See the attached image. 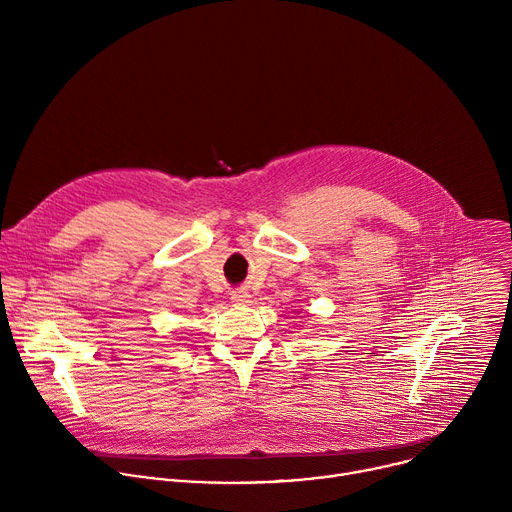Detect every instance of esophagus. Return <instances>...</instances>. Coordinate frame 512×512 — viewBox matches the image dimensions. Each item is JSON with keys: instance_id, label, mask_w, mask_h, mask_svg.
<instances>
[{"instance_id": "obj_1", "label": "esophagus", "mask_w": 512, "mask_h": 512, "mask_svg": "<svg viewBox=\"0 0 512 512\" xmlns=\"http://www.w3.org/2000/svg\"><path fill=\"white\" fill-rule=\"evenodd\" d=\"M231 300L235 304H239V306H247L251 302V294H249L247 289H235L233 294H231Z\"/></svg>"}]
</instances>
